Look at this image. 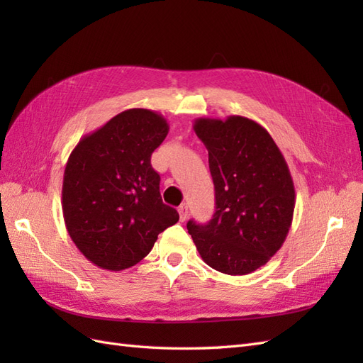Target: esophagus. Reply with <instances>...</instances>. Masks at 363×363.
<instances>
[{
  "mask_svg": "<svg viewBox=\"0 0 363 363\" xmlns=\"http://www.w3.org/2000/svg\"><path fill=\"white\" fill-rule=\"evenodd\" d=\"M179 215H180V221H182V223H184L186 219H188V215H189V208H188V206H186V204H182V206L179 207Z\"/></svg>",
  "mask_w": 363,
  "mask_h": 363,
  "instance_id": "34e87169",
  "label": "esophagus"
}]
</instances>
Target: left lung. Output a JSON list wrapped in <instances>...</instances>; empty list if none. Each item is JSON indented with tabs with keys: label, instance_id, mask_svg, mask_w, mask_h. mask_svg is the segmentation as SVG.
<instances>
[{
	"label": "left lung",
	"instance_id": "left-lung-1",
	"mask_svg": "<svg viewBox=\"0 0 363 363\" xmlns=\"http://www.w3.org/2000/svg\"><path fill=\"white\" fill-rule=\"evenodd\" d=\"M194 130L208 151L216 207L206 225L189 221L188 232L208 267L245 276L265 265L289 233V167L268 131L245 116L199 118Z\"/></svg>",
	"mask_w": 363,
	"mask_h": 363
}]
</instances>
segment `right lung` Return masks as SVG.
Segmentation results:
<instances>
[{"mask_svg":"<svg viewBox=\"0 0 363 363\" xmlns=\"http://www.w3.org/2000/svg\"><path fill=\"white\" fill-rule=\"evenodd\" d=\"M169 125L150 108H128L86 135L65 167L62 211L75 247L94 265L123 271L179 221L163 204L151 155Z\"/></svg>","mask_w":363,"mask_h":363,"instance_id":"right-lung-1","label":"right lung"}]
</instances>
